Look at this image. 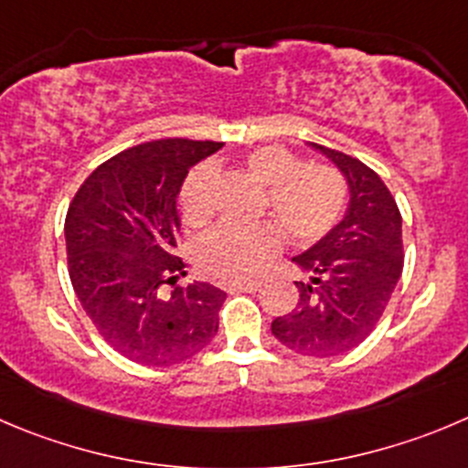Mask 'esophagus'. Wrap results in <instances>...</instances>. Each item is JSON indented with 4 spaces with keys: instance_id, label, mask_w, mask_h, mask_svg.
Wrapping results in <instances>:
<instances>
[{
    "instance_id": "esophagus-1",
    "label": "esophagus",
    "mask_w": 468,
    "mask_h": 468,
    "mask_svg": "<svg viewBox=\"0 0 468 468\" xmlns=\"http://www.w3.org/2000/svg\"><path fill=\"white\" fill-rule=\"evenodd\" d=\"M260 287V280H243V282H231L229 292H257Z\"/></svg>"
}]
</instances>
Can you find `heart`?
I'll return each instance as SVG.
<instances>
[{"mask_svg":"<svg viewBox=\"0 0 468 468\" xmlns=\"http://www.w3.org/2000/svg\"><path fill=\"white\" fill-rule=\"evenodd\" d=\"M241 167L266 188L264 213L282 226L284 234L298 246L322 241L345 216L349 186L335 165L319 160L303 163V158L287 146L264 144L248 151L241 158ZM213 188V165H197L186 176L179 190V208L188 225L202 227L211 220ZM279 228L273 222H227L216 227L197 243V264L216 278H255L282 250L284 237Z\"/></svg>","mask_w":468,"mask_h":468,"instance_id":"b5f03b06","label":"heart"}]
</instances>
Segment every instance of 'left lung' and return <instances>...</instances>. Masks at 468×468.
I'll return each mask as SVG.
<instances>
[{"mask_svg": "<svg viewBox=\"0 0 468 468\" xmlns=\"http://www.w3.org/2000/svg\"><path fill=\"white\" fill-rule=\"evenodd\" d=\"M317 146L349 181V211L317 246L293 257L310 280L296 282V308L275 317L271 331L296 354L328 358L375 331L402 275L404 246L402 216L379 175L354 155Z\"/></svg>", "mask_w": 468, "mask_h": 468, "instance_id": "left-lung-1", "label": "left lung"}]
</instances>
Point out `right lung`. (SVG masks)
<instances>
[{
	"instance_id": "1",
	"label": "right lung",
	"mask_w": 468,
	"mask_h": 468,
	"mask_svg": "<svg viewBox=\"0 0 468 468\" xmlns=\"http://www.w3.org/2000/svg\"><path fill=\"white\" fill-rule=\"evenodd\" d=\"M211 140H151L112 155L84 179L66 213L69 275L105 342L142 365H175L216 337L227 293L184 275L176 195ZM171 284V293L162 287Z\"/></svg>"
}]
</instances>
